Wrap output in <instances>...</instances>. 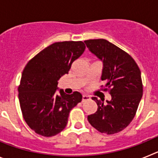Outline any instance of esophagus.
<instances>
[{"mask_svg": "<svg viewBox=\"0 0 158 158\" xmlns=\"http://www.w3.org/2000/svg\"><path fill=\"white\" fill-rule=\"evenodd\" d=\"M91 99V97L89 96H88V95H83V96H82V102H85L86 101V100H89Z\"/></svg>", "mask_w": 158, "mask_h": 158, "instance_id": "34e87169", "label": "esophagus"}]
</instances>
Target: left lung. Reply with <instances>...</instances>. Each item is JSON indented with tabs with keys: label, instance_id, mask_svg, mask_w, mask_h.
Wrapping results in <instances>:
<instances>
[{
	"label": "left lung",
	"instance_id": "1",
	"mask_svg": "<svg viewBox=\"0 0 158 158\" xmlns=\"http://www.w3.org/2000/svg\"><path fill=\"white\" fill-rule=\"evenodd\" d=\"M89 50L103 62L101 80L108 88L111 100L93 97L98 106L97 111L88 115L92 126L101 133L113 135L123 131L131 123L142 99L141 71L133 58L107 40L85 41ZM103 87V85H102Z\"/></svg>",
	"mask_w": 158,
	"mask_h": 158
}]
</instances>
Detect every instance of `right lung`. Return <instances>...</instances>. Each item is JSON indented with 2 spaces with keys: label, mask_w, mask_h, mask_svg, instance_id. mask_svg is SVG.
Listing matches in <instances>:
<instances>
[{
  "label": "right lung",
  "mask_w": 158,
  "mask_h": 158,
  "mask_svg": "<svg viewBox=\"0 0 158 158\" xmlns=\"http://www.w3.org/2000/svg\"><path fill=\"white\" fill-rule=\"evenodd\" d=\"M81 41L54 43L27 62L18 87L19 105L29 127L38 135L52 137L63 131L69 111L82 100V95L60 90L58 80L68 73L71 65L85 51Z\"/></svg>",
  "instance_id": "add662e5"
}]
</instances>
